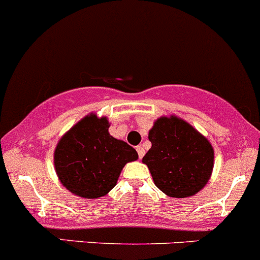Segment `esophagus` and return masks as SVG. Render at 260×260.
I'll return each instance as SVG.
<instances>
[{
  "label": "esophagus",
  "instance_id": "34e87169",
  "mask_svg": "<svg viewBox=\"0 0 260 260\" xmlns=\"http://www.w3.org/2000/svg\"><path fill=\"white\" fill-rule=\"evenodd\" d=\"M136 150H137L138 157H140V159H141V157L144 156V155H145V150H144V147H142V146H137V147H136Z\"/></svg>",
  "mask_w": 260,
  "mask_h": 260
}]
</instances>
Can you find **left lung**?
<instances>
[{
  "instance_id": "8db88e82",
  "label": "left lung",
  "mask_w": 260,
  "mask_h": 260,
  "mask_svg": "<svg viewBox=\"0 0 260 260\" xmlns=\"http://www.w3.org/2000/svg\"><path fill=\"white\" fill-rule=\"evenodd\" d=\"M146 164L154 183L171 198H188L207 185L214 167L208 138L176 115L160 116L149 132Z\"/></svg>"
}]
</instances>
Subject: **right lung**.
<instances>
[{
  "instance_id": "right-lung-1",
  "label": "right lung",
  "mask_w": 260,
  "mask_h": 260,
  "mask_svg": "<svg viewBox=\"0 0 260 260\" xmlns=\"http://www.w3.org/2000/svg\"><path fill=\"white\" fill-rule=\"evenodd\" d=\"M106 116L91 113L61 137L53 154L65 188L84 199L105 196L116 185L123 167L138 159L132 146L109 133Z\"/></svg>"
}]
</instances>
